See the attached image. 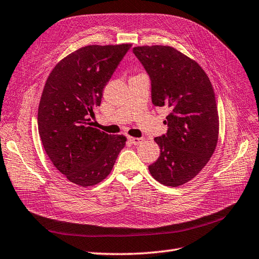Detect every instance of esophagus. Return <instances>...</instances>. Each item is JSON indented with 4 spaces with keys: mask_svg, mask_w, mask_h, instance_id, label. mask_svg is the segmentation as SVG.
I'll list each match as a JSON object with an SVG mask.
<instances>
[{
    "mask_svg": "<svg viewBox=\"0 0 259 259\" xmlns=\"http://www.w3.org/2000/svg\"><path fill=\"white\" fill-rule=\"evenodd\" d=\"M128 140L135 145H139L143 142L142 138H135V137H128Z\"/></svg>",
    "mask_w": 259,
    "mask_h": 259,
    "instance_id": "34e87169",
    "label": "esophagus"
}]
</instances>
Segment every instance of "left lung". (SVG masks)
Returning a JSON list of instances; mask_svg holds the SVG:
<instances>
[{
  "mask_svg": "<svg viewBox=\"0 0 259 259\" xmlns=\"http://www.w3.org/2000/svg\"><path fill=\"white\" fill-rule=\"evenodd\" d=\"M134 54L151 77L152 103L168 111L167 134L154 139L161 154L149 165L150 174L165 186H182L200 173L217 148L213 86L198 62L169 46H139Z\"/></svg>",
  "mask_w": 259,
  "mask_h": 259,
  "instance_id": "1",
  "label": "left lung"
}]
</instances>
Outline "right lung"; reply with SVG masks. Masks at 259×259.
Instances as JSON below:
<instances>
[{
	"label": "right lung",
	"instance_id": "1",
	"mask_svg": "<svg viewBox=\"0 0 259 259\" xmlns=\"http://www.w3.org/2000/svg\"><path fill=\"white\" fill-rule=\"evenodd\" d=\"M131 46H85L59 61L46 81L38 107L39 136L56 168L81 187L103 182L127 141L123 135L92 127L90 117Z\"/></svg>",
	"mask_w": 259,
	"mask_h": 259
}]
</instances>
